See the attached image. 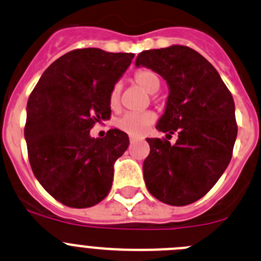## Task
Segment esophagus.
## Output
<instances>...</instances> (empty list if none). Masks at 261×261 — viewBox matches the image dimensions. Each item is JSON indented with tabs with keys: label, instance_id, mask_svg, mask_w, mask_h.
<instances>
[{
	"label": "esophagus",
	"instance_id": "1",
	"mask_svg": "<svg viewBox=\"0 0 261 261\" xmlns=\"http://www.w3.org/2000/svg\"><path fill=\"white\" fill-rule=\"evenodd\" d=\"M136 142H138V139L134 138V136H130V143H131V144H134V143H136Z\"/></svg>",
	"mask_w": 261,
	"mask_h": 261
}]
</instances>
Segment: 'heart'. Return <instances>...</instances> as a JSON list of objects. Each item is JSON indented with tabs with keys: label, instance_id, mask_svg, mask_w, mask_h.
<instances>
[{
	"label": "heart",
	"instance_id": "obj_1",
	"mask_svg": "<svg viewBox=\"0 0 261 261\" xmlns=\"http://www.w3.org/2000/svg\"><path fill=\"white\" fill-rule=\"evenodd\" d=\"M133 81L136 86L142 87L148 94H154L161 86L160 75L152 69H139L134 73ZM109 107L112 111H118L121 107V87L114 85L109 92ZM155 116L152 112L143 113H126L116 121L117 128L126 133L130 136H142L148 131V128L154 123Z\"/></svg>",
	"mask_w": 261,
	"mask_h": 261
}]
</instances>
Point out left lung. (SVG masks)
Masks as SVG:
<instances>
[{"label":"left lung","instance_id":"obj_1","mask_svg":"<svg viewBox=\"0 0 261 261\" xmlns=\"http://www.w3.org/2000/svg\"><path fill=\"white\" fill-rule=\"evenodd\" d=\"M136 67L150 68L170 87L157 130L166 139H147L149 155L143 164L145 186L153 197L186 206L207 193L225 171L233 154L237 122L233 96L218 70L201 54L174 45L140 53Z\"/></svg>","mask_w":261,"mask_h":261}]
</instances>
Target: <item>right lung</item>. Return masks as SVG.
Segmentation results:
<instances>
[{
  "label": "right lung",
  "mask_w": 261,
  "mask_h": 261,
  "mask_svg": "<svg viewBox=\"0 0 261 261\" xmlns=\"http://www.w3.org/2000/svg\"><path fill=\"white\" fill-rule=\"evenodd\" d=\"M134 57L72 50L43 72L29 95L24 136L32 171L68 207H91L111 191L113 165L127 149L128 136L112 128L94 139L90 130L111 118L109 92Z\"/></svg>",
  "instance_id": "add662e5"
}]
</instances>
